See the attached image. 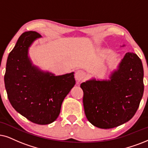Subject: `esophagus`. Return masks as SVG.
<instances>
[{"mask_svg":"<svg viewBox=\"0 0 148 148\" xmlns=\"http://www.w3.org/2000/svg\"><path fill=\"white\" fill-rule=\"evenodd\" d=\"M85 77V73L83 70H78L75 73V78L78 82L81 81Z\"/></svg>","mask_w":148,"mask_h":148,"instance_id":"34e87169","label":"esophagus"}]
</instances>
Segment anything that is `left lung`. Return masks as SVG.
I'll list each match as a JSON object with an SVG mask.
<instances>
[{
	"mask_svg": "<svg viewBox=\"0 0 148 148\" xmlns=\"http://www.w3.org/2000/svg\"><path fill=\"white\" fill-rule=\"evenodd\" d=\"M88 121L100 128H113L132 118L144 91L141 60L127 52L108 80L93 79L81 83Z\"/></svg>",
	"mask_w": 148,
	"mask_h": 148,
	"instance_id": "obj_1",
	"label": "left lung"
}]
</instances>
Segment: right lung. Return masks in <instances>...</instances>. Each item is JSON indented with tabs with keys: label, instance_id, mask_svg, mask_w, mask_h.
Segmentation results:
<instances>
[{
	"label": "right lung",
	"instance_id": "add662e5",
	"mask_svg": "<svg viewBox=\"0 0 148 148\" xmlns=\"http://www.w3.org/2000/svg\"><path fill=\"white\" fill-rule=\"evenodd\" d=\"M40 37L35 31L20 35L9 54L4 80L14 109L35 124L45 125L57 119L63 101L76 81L74 72L55 76L32 64L29 48Z\"/></svg>",
	"mask_w": 148,
	"mask_h": 148
}]
</instances>
